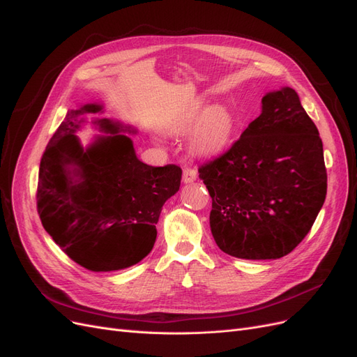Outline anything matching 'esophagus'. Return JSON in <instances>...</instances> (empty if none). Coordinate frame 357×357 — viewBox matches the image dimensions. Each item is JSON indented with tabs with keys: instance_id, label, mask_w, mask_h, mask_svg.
Masks as SVG:
<instances>
[{
	"instance_id": "obj_1",
	"label": "esophagus",
	"mask_w": 357,
	"mask_h": 357,
	"mask_svg": "<svg viewBox=\"0 0 357 357\" xmlns=\"http://www.w3.org/2000/svg\"><path fill=\"white\" fill-rule=\"evenodd\" d=\"M197 177H198L197 168L188 167V168L183 169V181H185V183H193L197 180Z\"/></svg>"
}]
</instances>
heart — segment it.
Listing matches in <instances>:
<instances>
[{
  "instance_id": "obj_1",
  "label": "heart",
  "mask_w": 357,
  "mask_h": 357,
  "mask_svg": "<svg viewBox=\"0 0 357 357\" xmlns=\"http://www.w3.org/2000/svg\"><path fill=\"white\" fill-rule=\"evenodd\" d=\"M199 122L192 134V149L199 155H218L229 146L235 132V119L225 107L207 110L198 104L181 119L178 129H189Z\"/></svg>"
}]
</instances>
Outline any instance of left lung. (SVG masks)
I'll return each instance as SVG.
<instances>
[{
  "label": "left lung",
  "mask_w": 357,
  "mask_h": 357,
  "mask_svg": "<svg viewBox=\"0 0 357 357\" xmlns=\"http://www.w3.org/2000/svg\"><path fill=\"white\" fill-rule=\"evenodd\" d=\"M198 172L213 199L214 241L240 259L289 255L305 238L326 198L321 138L287 86L268 92L261 116L228 152Z\"/></svg>",
  "instance_id": "obj_1"
}]
</instances>
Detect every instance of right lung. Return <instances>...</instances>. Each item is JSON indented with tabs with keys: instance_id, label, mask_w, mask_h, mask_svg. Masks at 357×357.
Wrapping results in <instances>:
<instances>
[{
	"instance_id": "right-lung-1",
	"label": "right lung",
	"mask_w": 357,
	"mask_h": 357,
	"mask_svg": "<svg viewBox=\"0 0 357 357\" xmlns=\"http://www.w3.org/2000/svg\"><path fill=\"white\" fill-rule=\"evenodd\" d=\"M86 104L67 113L43 153L37 210L62 252L93 273L132 266L152 252L162 205L180 189L181 168L150 167L135 155L131 126L95 119L105 135L83 147L75 132L82 114L101 113Z\"/></svg>"
}]
</instances>
